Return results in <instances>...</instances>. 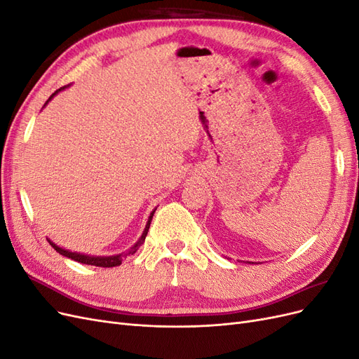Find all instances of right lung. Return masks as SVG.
<instances>
[{"label": "right lung", "instance_id": "1", "mask_svg": "<svg viewBox=\"0 0 359 359\" xmlns=\"http://www.w3.org/2000/svg\"><path fill=\"white\" fill-rule=\"evenodd\" d=\"M60 90H61V88H60ZM60 90H58V91H60ZM58 91L53 93V94L49 97V100H50L52 97L55 95ZM153 215H154V211L151 212V215H149V220H148V223H147V227H145V231H144L142 236H140L139 243H137L135 247H132V250H130V252H128L127 255H135V253H136V250L139 248V245L145 241V236H147V233H148V229H149L151 220H153ZM49 244H50L53 248H55L60 255L66 256V257H69V259H73V260H76V262H81V264H85V265L102 266V268H112V266H118V265H121V262H123L124 256H127V255H124V256L118 255V256H109V257H91V256H85V255H79V253H72V252H69V250H62V248L57 247L55 244L50 243V241H49Z\"/></svg>", "mask_w": 359, "mask_h": 359}]
</instances>
